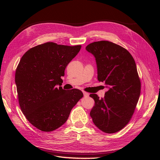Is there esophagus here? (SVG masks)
Wrapping results in <instances>:
<instances>
[{
  "instance_id": "obj_1",
  "label": "esophagus",
  "mask_w": 160,
  "mask_h": 160,
  "mask_svg": "<svg viewBox=\"0 0 160 160\" xmlns=\"http://www.w3.org/2000/svg\"><path fill=\"white\" fill-rule=\"evenodd\" d=\"M83 95L84 97H88L89 96V93H87V92H85V91H83Z\"/></svg>"
}]
</instances>
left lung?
<instances>
[{"instance_id":"left-lung-1","label":"left lung","mask_w":160,"mask_h":160,"mask_svg":"<svg viewBox=\"0 0 160 160\" xmlns=\"http://www.w3.org/2000/svg\"><path fill=\"white\" fill-rule=\"evenodd\" d=\"M86 49L95 58L98 80L108 88L104 98L89 95L95 100L92 121L105 133L119 132L130 121L140 96L135 61L127 49L108 41L93 42Z\"/></svg>"}]
</instances>
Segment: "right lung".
I'll return each instance as SVG.
<instances>
[{"label": "right lung", "mask_w": 160, "mask_h": 160, "mask_svg": "<svg viewBox=\"0 0 160 160\" xmlns=\"http://www.w3.org/2000/svg\"><path fill=\"white\" fill-rule=\"evenodd\" d=\"M80 48L48 42L29 49L21 58L15 77L19 102L24 115L38 129L52 132L60 128L83 97L79 89L67 92L60 87L67 65Z\"/></svg>", "instance_id": "1"}]
</instances>
